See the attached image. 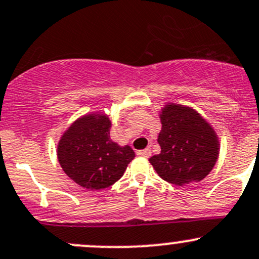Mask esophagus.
<instances>
[{
	"label": "esophagus",
	"instance_id": "obj_1",
	"mask_svg": "<svg viewBox=\"0 0 259 259\" xmlns=\"http://www.w3.org/2000/svg\"><path fill=\"white\" fill-rule=\"evenodd\" d=\"M137 154L139 156H143V157H150L151 155V149L150 148H146L144 149V150H139Z\"/></svg>",
	"mask_w": 259,
	"mask_h": 259
}]
</instances>
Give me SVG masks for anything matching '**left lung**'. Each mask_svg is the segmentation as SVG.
Returning <instances> with one entry per match:
<instances>
[{
    "label": "left lung",
    "instance_id": "left-lung-1",
    "mask_svg": "<svg viewBox=\"0 0 259 259\" xmlns=\"http://www.w3.org/2000/svg\"><path fill=\"white\" fill-rule=\"evenodd\" d=\"M160 120L161 152L149 159L157 175L178 186L205 179L219 159L213 127L195 109L174 103L161 109Z\"/></svg>",
    "mask_w": 259,
    "mask_h": 259
}]
</instances>
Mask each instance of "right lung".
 <instances>
[{
  "label": "right lung",
  "mask_w": 259,
  "mask_h": 259,
  "mask_svg": "<svg viewBox=\"0 0 259 259\" xmlns=\"http://www.w3.org/2000/svg\"><path fill=\"white\" fill-rule=\"evenodd\" d=\"M111 121L104 113L84 115L68 127L57 148L58 161L75 184L102 190L115 184L135 157L129 145L110 139Z\"/></svg>",
  "instance_id": "add662e5"
}]
</instances>
